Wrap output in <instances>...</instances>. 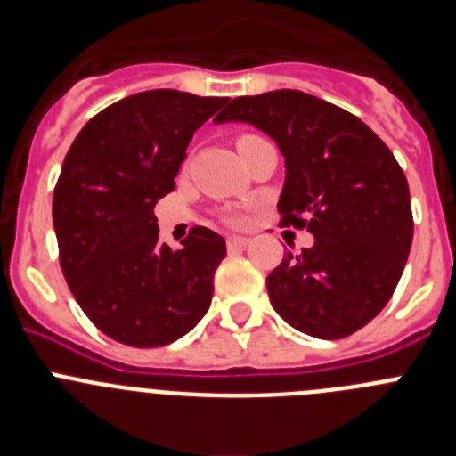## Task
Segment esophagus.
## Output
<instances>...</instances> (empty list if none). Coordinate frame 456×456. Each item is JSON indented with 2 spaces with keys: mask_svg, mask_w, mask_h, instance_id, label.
Wrapping results in <instances>:
<instances>
[{
  "mask_svg": "<svg viewBox=\"0 0 456 456\" xmlns=\"http://www.w3.org/2000/svg\"><path fill=\"white\" fill-rule=\"evenodd\" d=\"M248 237H240V235H232V237H228V241H225V244H228V251H240V248H247L248 247Z\"/></svg>",
  "mask_w": 456,
  "mask_h": 456,
  "instance_id": "1",
  "label": "esophagus"
}]
</instances>
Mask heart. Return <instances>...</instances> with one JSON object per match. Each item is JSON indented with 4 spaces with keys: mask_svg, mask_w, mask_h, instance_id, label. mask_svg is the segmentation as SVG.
<instances>
[{
    "mask_svg": "<svg viewBox=\"0 0 456 456\" xmlns=\"http://www.w3.org/2000/svg\"><path fill=\"white\" fill-rule=\"evenodd\" d=\"M248 139H256V136H253V134H244V136H240V139H237V146H240V143H247Z\"/></svg>",
    "mask_w": 456,
    "mask_h": 456,
    "instance_id": "b5f03b06",
    "label": "heart"
}]
</instances>
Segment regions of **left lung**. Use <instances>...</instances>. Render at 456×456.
<instances>
[{"mask_svg":"<svg viewBox=\"0 0 456 456\" xmlns=\"http://www.w3.org/2000/svg\"><path fill=\"white\" fill-rule=\"evenodd\" d=\"M241 120L285 157L278 212L315 244L267 276L273 310L297 331L347 338L381 313L413 241L409 184L393 152L345 109L281 88L235 98L215 123Z\"/></svg>","mask_w":456,"mask_h":456,"instance_id":"left-lung-1","label":"left lung"}]
</instances>
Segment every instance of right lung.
<instances>
[{
  "label": "right lung",
  "instance_id": "add662e5",
  "mask_svg": "<svg viewBox=\"0 0 456 456\" xmlns=\"http://www.w3.org/2000/svg\"><path fill=\"white\" fill-rule=\"evenodd\" d=\"M225 102L134 93L93 116L63 159L52 200L61 272L88 320L123 345L162 347L208 313L224 237L199 225L173 251L152 209L175 189L193 132Z\"/></svg>",
  "mask_w": 456,
  "mask_h": 456
}]
</instances>
